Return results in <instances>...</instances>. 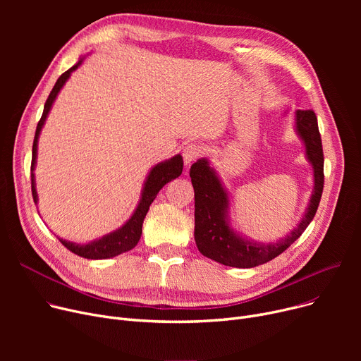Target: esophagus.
<instances>
[{"mask_svg": "<svg viewBox=\"0 0 361 361\" xmlns=\"http://www.w3.org/2000/svg\"><path fill=\"white\" fill-rule=\"evenodd\" d=\"M203 154V147L199 143H188L183 149V159L185 164H192L197 161Z\"/></svg>", "mask_w": 361, "mask_h": 361, "instance_id": "34e87169", "label": "esophagus"}]
</instances>
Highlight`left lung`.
I'll return each mask as SVG.
<instances>
[{
	"mask_svg": "<svg viewBox=\"0 0 361 361\" xmlns=\"http://www.w3.org/2000/svg\"><path fill=\"white\" fill-rule=\"evenodd\" d=\"M298 135L305 140L306 154L314 169V190L305 218L297 228L278 243L257 244L237 235L228 224L226 209L228 196L206 159H199L190 168L195 188V240L199 252L225 267L255 268L267 263L282 252L305 233L316 215L324 192V149L317 127V117L313 109H298L295 114Z\"/></svg>",
	"mask_w": 361,
	"mask_h": 361,
	"instance_id": "left-lung-1",
	"label": "left lung"
}]
</instances>
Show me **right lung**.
<instances>
[{
  "label": "right lung",
  "mask_w": 361,
  "mask_h": 361,
  "mask_svg": "<svg viewBox=\"0 0 361 361\" xmlns=\"http://www.w3.org/2000/svg\"><path fill=\"white\" fill-rule=\"evenodd\" d=\"M82 64V61H79L75 66H73L70 70H67L66 73H63L59 80H56L55 86L52 87L49 97L45 102L44 106V112L42 117L36 126V133H35V139H33V147H32V165H30V178H32V196H33V202H37V195L35 190V176H33V169H35V162H36V150H37V137H39L41 128L47 120L48 112L52 106V102L55 101L56 94H59L60 89L64 86V83L67 82V79L70 78L71 71H74L79 66ZM183 173V158L180 155L171 158L169 161L161 162L158 165H155L152 168V171L147 176V180L145 183V188L142 193V199L140 203L137 206V209L133 214V216L121 226L120 230L114 231L99 240H94L92 243L87 244H75V243H70L66 240H61V244L64 247H67L71 253L78 255L80 257L85 259H108V257H114L118 256L124 252L131 250L135 245L139 243L140 235H142V225H143V219L149 211L150 203L155 200L157 195L159 193L161 188L169 183L173 181L174 178L180 177Z\"/></svg>",
  "instance_id": "right-lung-1"
}]
</instances>
